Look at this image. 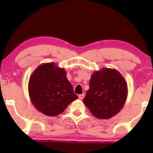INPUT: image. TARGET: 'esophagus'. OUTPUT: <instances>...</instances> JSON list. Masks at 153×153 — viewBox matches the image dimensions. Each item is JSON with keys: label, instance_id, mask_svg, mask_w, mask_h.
Returning <instances> with one entry per match:
<instances>
[{"label": "esophagus", "instance_id": "34e87169", "mask_svg": "<svg viewBox=\"0 0 153 153\" xmlns=\"http://www.w3.org/2000/svg\"><path fill=\"white\" fill-rule=\"evenodd\" d=\"M84 96H85V94H79V95H78V97H79V98L80 100H82V99H83V98H84Z\"/></svg>", "mask_w": 153, "mask_h": 153}]
</instances>
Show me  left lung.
<instances>
[{
  "label": "left lung",
  "mask_w": 153,
  "mask_h": 153,
  "mask_svg": "<svg viewBox=\"0 0 153 153\" xmlns=\"http://www.w3.org/2000/svg\"><path fill=\"white\" fill-rule=\"evenodd\" d=\"M89 86L83 102L94 117L108 120L123 108L128 97V86L116 69L102 68L94 71Z\"/></svg>",
  "instance_id": "8db88e82"
}]
</instances>
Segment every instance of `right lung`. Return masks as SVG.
Masks as SVG:
<instances>
[{"mask_svg":"<svg viewBox=\"0 0 153 153\" xmlns=\"http://www.w3.org/2000/svg\"><path fill=\"white\" fill-rule=\"evenodd\" d=\"M28 92L36 109L48 116L59 115L78 98L65 70L55 63H43L33 71L28 83Z\"/></svg>","mask_w":153,"mask_h":153,"instance_id":"add662e5","label":"right lung"}]
</instances>
